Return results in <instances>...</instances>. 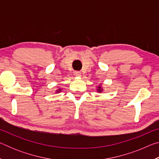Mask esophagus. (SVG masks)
<instances>
[{"instance_id": "esophagus-1", "label": "esophagus", "mask_w": 159, "mask_h": 159, "mask_svg": "<svg viewBox=\"0 0 159 159\" xmlns=\"http://www.w3.org/2000/svg\"><path fill=\"white\" fill-rule=\"evenodd\" d=\"M74 75L76 76H81V73H80V72L79 71H74Z\"/></svg>"}]
</instances>
